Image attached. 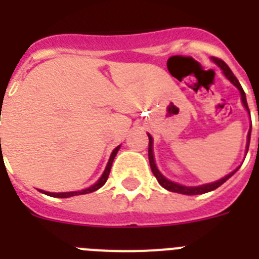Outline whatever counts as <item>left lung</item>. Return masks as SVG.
<instances>
[{"label": "left lung", "instance_id": "8db88e82", "mask_svg": "<svg viewBox=\"0 0 259 259\" xmlns=\"http://www.w3.org/2000/svg\"><path fill=\"white\" fill-rule=\"evenodd\" d=\"M213 59V62H215L217 65L221 67L222 72L225 74V76L228 79H229L230 82L234 84V86L237 87V89L240 90V94H241V99H242V103L243 106H245V108H246L247 111H249V107H247V102H246V95H245V91L242 90V87H241L240 82H238V79L234 76V74L232 72V70L229 68V66L226 65L225 62L222 61V59H219V58H211ZM250 114V112H249ZM259 120V119H258ZM250 132H251V127H250V131H249V135H247V145H246V153H247V149H249V144H250ZM149 138V145H148V159H149V165H151V169H152V173L155 175V177L157 179V181H159V184L161 185L163 188H165L166 191L169 192H176V193H181V194H188V196H194V194H202V193H206V192H210V191H214V189H217V188L220 187V185H222V184L225 183L229 177H232L234 173L237 172V168L236 170H233L232 173H229L228 176H225L224 179H221V180L215 181V183H211V184H205V185H201V187H184V185H180V184H176L173 183V181H169L168 179H165V177L161 175V173L159 172V169H157V166H156L155 164V159H153V152H152V138H151V135H148Z\"/></svg>", "mask_w": 259, "mask_h": 259}]
</instances>
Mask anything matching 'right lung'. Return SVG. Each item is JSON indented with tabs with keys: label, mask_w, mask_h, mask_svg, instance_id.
I'll list each match as a JSON object with an SVG mask.
<instances>
[{
	"label": "right lung",
	"mask_w": 259,
	"mask_h": 259,
	"mask_svg": "<svg viewBox=\"0 0 259 259\" xmlns=\"http://www.w3.org/2000/svg\"><path fill=\"white\" fill-rule=\"evenodd\" d=\"M1 140V139H0ZM119 148H120V145L119 147H116V148L112 151V153H111V157L110 160H108V164H107L106 169H104L103 175H102V177H100L99 180L96 181L95 184H94L93 187L87 188V189H83V191H79V192H66V193H50V192H44V193H46L48 196H51V197H59V198H67V197H71V196H78V194H86V193H91V192H95L98 191L100 187H103L104 184H106L107 179H108V175H110V170H111V165H112V161H114L115 156H116L117 151H119ZM42 192V191H40Z\"/></svg>",
	"instance_id": "1"
}]
</instances>
